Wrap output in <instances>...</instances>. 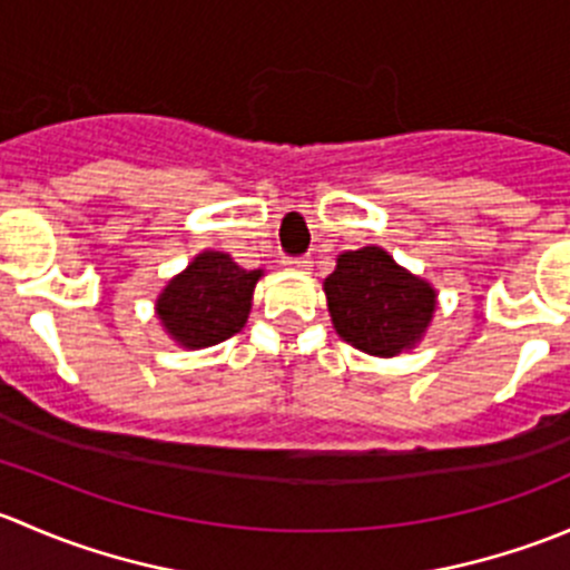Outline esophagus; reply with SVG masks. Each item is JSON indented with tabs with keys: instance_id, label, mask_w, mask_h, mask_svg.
<instances>
[{
	"instance_id": "esophagus-1",
	"label": "esophagus",
	"mask_w": 570,
	"mask_h": 570,
	"mask_svg": "<svg viewBox=\"0 0 570 570\" xmlns=\"http://www.w3.org/2000/svg\"><path fill=\"white\" fill-rule=\"evenodd\" d=\"M281 264L289 269H312V258L308 256H284L281 258Z\"/></svg>"
}]
</instances>
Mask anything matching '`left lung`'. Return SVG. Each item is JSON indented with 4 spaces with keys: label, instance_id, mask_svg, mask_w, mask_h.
<instances>
[{
    "label": "left lung",
    "instance_id": "obj_1",
    "mask_svg": "<svg viewBox=\"0 0 570 570\" xmlns=\"http://www.w3.org/2000/svg\"><path fill=\"white\" fill-rule=\"evenodd\" d=\"M322 289L338 336L381 358L416 347L435 312L433 286L377 245L342 253Z\"/></svg>",
    "mask_w": 570,
    "mask_h": 570
}]
</instances>
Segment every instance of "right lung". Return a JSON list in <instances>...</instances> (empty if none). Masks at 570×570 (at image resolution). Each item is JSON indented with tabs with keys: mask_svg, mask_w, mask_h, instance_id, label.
<instances>
[{
	"mask_svg": "<svg viewBox=\"0 0 570 570\" xmlns=\"http://www.w3.org/2000/svg\"><path fill=\"white\" fill-rule=\"evenodd\" d=\"M262 275V269H243L228 253H198L157 297V317L168 336L187 350L226 342L248 322Z\"/></svg>",
	"mask_w": 570,
	"mask_h": 570,
	"instance_id": "add662e5",
	"label": "right lung"
}]
</instances>
